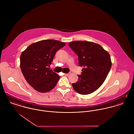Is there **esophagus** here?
Segmentation results:
<instances>
[{
  "instance_id": "34e87169",
  "label": "esophagus",
  "mask_w": 134,
  "mask_h": 134,
  "mask_svg": "<svg viewBox=\"0 0 134 134\" xmlns=\"http://www.w3.org/2000/svg\"><path fill=\"white\" fill-rule=\"evenodd\" d=\"M70 74V73H66V74H65V76H69V75Z\"/></svg>"
}]
</instances>
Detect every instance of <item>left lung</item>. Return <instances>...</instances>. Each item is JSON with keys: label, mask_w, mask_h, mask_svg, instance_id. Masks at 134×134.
I'll list each match as a JSON object with an SVG mask.
<instances>
[{"label": "left lung", "mask_w": 134, "mask_h": 134, "mask_svg": "<svg viewBox=\"0 0 134 134\" xmlns=\"http://www.w3.org/2000/svg\"><path fill=\"white\" fill-rule=\"evenodd\" d=\"M69 46L79 56V66L83 67L77 81L72 83L73 88L80 94H91L100 87L108 74L112 65L110 55L91 41H74Z\"/></svg>", "instance_id": "left-lung-1"}]
</instances>
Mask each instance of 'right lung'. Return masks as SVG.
<instances>
[{"label": "right lung", "mask_w": 134, "mask_h": 134, "mask_svg": "<svg viewBox=\"0 0 134 134\" xmlns=\"http://www.w3.org/2000/svg\"><path fill=\"white\" fill-rule=\"evenodd\" d=\"M65 42L53 40L33 43L20 56V68L27 82L36 91L47 93L55 87L60 76L49 67L56 52Z\"/></svg>", "instance_id": "1"}]
</instances>
